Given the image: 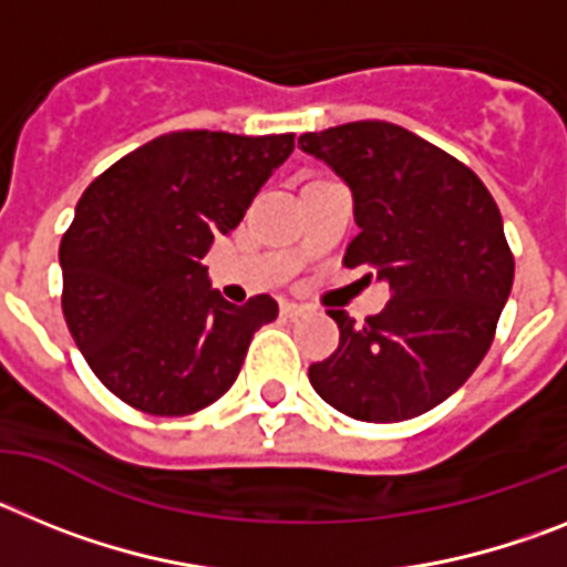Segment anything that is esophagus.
Instances as JSON below:
<instances>
[{"label":"esophagus","instance_id":"obj_1","mask_svg":"<svg viewBox=\"0 0 567 567\" xmlns=\"http://www.w3.org/2000/svg\"><path fill=\"white\" fill-rule=\"evenodd\" d=\"M279 308H282V317H288V319H293V317H299V313L305 311L302 305H297V302H288V299H285L282 305H279Z\"/></svg>","mask_w":567,"mask_h":567}]
</instances>
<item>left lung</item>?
<instances>
[{"label":"left lung","mask_w":567,"mask_h":567,"mask_svg":"<svg viewBox=\"0 0 567 567\" xmlns=\"http://www.w3.org/2000/svg\"><path fill=\"white\" fill-rule=\"evenodd\" d=\"M299 145L353 194L344 268L391 285L365 324L328 311L339 348L308 368L313 391L351 420H413L460 391L494 342L514 285L499 208L471 167L391 122H348Z\"/></svg>","instance_id":"obj_1"}]
</instances>
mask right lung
<instances>
[{
	"label": "right lung",
	"mask_w": 567,
	"mask_h": 567,
	"mask_svg": "<svg viewBox=\"0 0 567 567\" xmlns=\"http://www.w3.org/2000/svg\"><path fill=\"white\" fill-rule=\"evenodd\" d=\"M293 134L176 131L136 147L87 185L59 245L62 313L102 385L154 416L208 408L239 377L279 305L225 302L202 265L228 236Z\"/></svg>",
	"instance_id": "right-lung-1"
}]
</instances>
